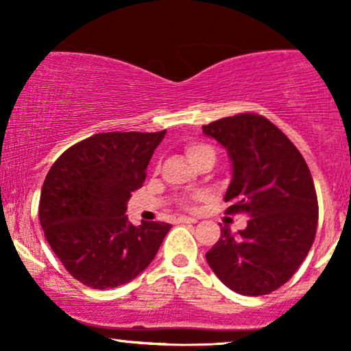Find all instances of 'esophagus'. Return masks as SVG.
I'll return each instance as SVG.
<instances>
[{"instance_id": "1", "label": "esophagus", "mask_w": 351, "mask_h": 351, "mask_svg": "<svg viewBox=\"0 0 351 351\" xmlns=\"http://www.w3.org/2000/svg\"><path fill=\"white\" fill-rule=\"evenodd\" d=\"M198 220L193 219V217H186V215H180V217H177V223H196Z\"/></svg>"}]
</instances>
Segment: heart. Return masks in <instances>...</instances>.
Wrapping results in <instances>:
<instances>
[{"label": "heart", "instance_id": "b5f03b06", "mask_svg": "<svg viewBox=\"0 0 351 351\" xmlns=\"http://www.w3.org/2000/svg\"><path fill=\"white\" fill-rule=\"evenodd\" d=\"M208 150H210V148L208 145H204V143H190V145L186 147V156H189V160L191 161L193 158Z\"/></svg>", "mask_w": 351, "mask_h": 351}]
</instances>
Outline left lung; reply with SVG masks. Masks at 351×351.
<instances>
[{
    "instance_id": "obj_1",
    "label": "left lung",
    "mask_w": 351,
    "mask_h": 351,
    "mask_svg": "<svg viewBox=\"0 0 351 351\" xmlns=\"http://www.w3.org/2000/svg\"><path fill=\"white\" fill-rule=\"evenodd\" d=\"M232 162L227 213H244L247 227L220 232L206 261L220 281L243 295H265L289 281L313 244L318 199L304 156L267 118L254 113L203 126Z\"/></svg>"
}]
</instances>
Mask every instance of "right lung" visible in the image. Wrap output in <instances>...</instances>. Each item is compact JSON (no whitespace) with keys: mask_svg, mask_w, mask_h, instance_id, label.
<instances>
[{"mask_svg":"<svg viewBox=\"0 0 351 351\" xmlns=\"http://www.w3.org/2000/svg\"><path fill=\"white\" fill-rule=\"evenodd\" d=\"M160 132H104L75 143L47 172L40 223L62 265L94 289L118 287L150 265L172 225H132L126 203L141 189Z\"/></svg>","mask_w":351,"mask_h":351,"instance_id":"add662e5","label":"right lung"}]
</instances>
